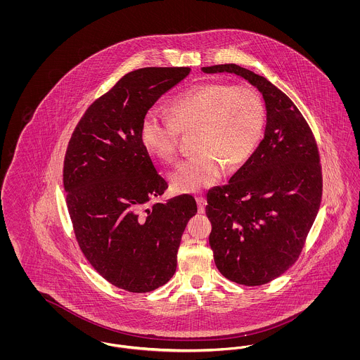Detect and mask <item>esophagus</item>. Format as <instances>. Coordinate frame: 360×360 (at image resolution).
Listing matches in <instances>:
<instances>
[{
  "mask_svg": "<svg viewBox=\"0 0 360 360\" xmlns=\"http://www.w3.org/2000/svg\"><path fill=\"white\" fill-rule=\"evenodd\" d=\"M197 205H198V212L204 213L205 212L206 200L204 197H197Z\"/></svg>",
  "mask_w": 360,
  "mask_h": 360,
  "instance_id": "1",
  "label": "esophagus"
}]
</instances>
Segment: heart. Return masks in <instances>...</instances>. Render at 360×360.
<instances>
[{
  "mask_svg": "<svg viewBox=\"0 0 360 360\" xmlns=\"http://www.w3.org/2000/svg\"><path fill=\"white\" fill-rule=\"evenodd\" d=\"M172 119L148 110L140 127L146 148L165 163L179 154L181 134L198 131L200 153L172 174L179 193H197L220 181L225 166L236 170L255 154L266 125V106L255 89L223 82L191 86L170 105Z\"/></svg>",
  "mask_w": 360,
  "mask_h": 360,
  "instance_id": "obj_1",
  "label": "heart"
}]
</instances>
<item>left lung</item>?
Instances as JSON below:
<instances>
[{"instance_id":"8db88e82","label":"left lung","mask_w":360,"mask_h":360,"mask_svg":"<svg viewBox=\"0 0 360 360\" xmlns=\"http://www.w3.org/2000/svg\"><path fill=\"white\" fill-rule=\"evenodd\" d=\"M202 71L240 75L266 103V131L255 154L226 185L207 191L205 207L219 271L239 285L260 286L302 252L323 195L319 147L298 108L264 77L233 63Z\"/></svg>"}]
</instances>
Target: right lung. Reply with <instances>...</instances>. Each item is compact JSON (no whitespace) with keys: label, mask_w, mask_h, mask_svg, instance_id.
<instances>
[{"label":"right lung","mask_w":360,"mask_h":360,"mask_svg":"<svg viewBox=\"0 0 360 360\" xmlns=\"http://www.w3.org/2000/svg\"><path fill=\"white\" fill-rule=\"evenodd\" d=\"M188 68L125 74L86 109L65 155L63 186L78 245L113 286L148 292L172 279L193 195L155 202L167 188L140 137L144 115Z\"/></svg>","instance_id":"right-lung-1"}]
</instances>
